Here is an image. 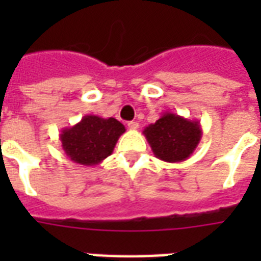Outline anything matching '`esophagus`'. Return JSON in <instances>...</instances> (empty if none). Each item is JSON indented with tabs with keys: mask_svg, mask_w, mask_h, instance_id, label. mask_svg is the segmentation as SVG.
<instances>
[{
	"mask_svg": "<svg viewBox=\"0 0 261 261\" xmlns=\"http://www.w3.org/2000/svg\"><path fill=\"white\" fill-rule=\"evenodd\" d=\"M127 126H128V128H130V130H138L139 123L138 122H128V124H127Z\"/></svg>",
	"mask_w": 261,
	"mask_h": 261,
	"instance_id": "1",
	"label": "esophagus"
}]
</instances>
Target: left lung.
Segmentation results:
<instances>
[{
    "label": "left lung",
    "mask_w": 261,
    "mask_h": 261,
    "mask_svg": "<svg viewBox=\"0 0 261 261\" xmlns=\"http://www.w3.org/2000/svg\"><path fill=\"white\" fill-rule=\"evenodd\" d=\"M202 134L199 120H190L173 112H164L159 120L143 130L153 154L165 163H181L190 159Z\"/></svg>",
    "instance_id": "8db88e82"
}]
</instances>
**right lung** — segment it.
I'll use <instances>...</instances> for the list:
<instances>
[{"instance_id":"1","label":"right lung","mask_w":261,"mask_h":261,"mask_svg":"<svg viewBox=\"0 0 261 261\" xmlns=\"http://www.w3.org/2000/svg\"><path fill=\"white\" fill-rule=\"evenodd\" d=\"M126 131L115 118L85 115L77 124L61 131L65 154L75 164L94 167L112 154L119 137Z\"/></svg>"}]
</instances>
